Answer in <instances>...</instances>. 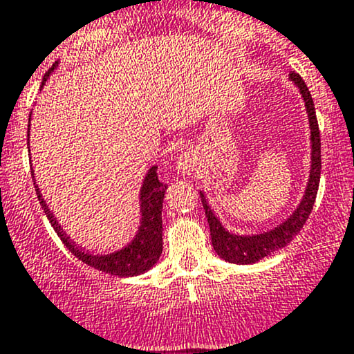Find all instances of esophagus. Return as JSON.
<instances>
[{
  "label": "esophagus",
  "instance_id": "34e87169",
  "mask_svg": "<svg viewBox=\"0 0 354 354\" xmlns=\"http://www.w3.org/2000/svg\"><path fill=\"white\" fill-rule=\"evenodd\" d=\"M197 167V158L194 152H184L177 160V174L178 176H192Z\"/></svg>",
  "mask_w": 354,
  "mask_h": 354
}]
</instances>
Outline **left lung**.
Segmentation results:
<instances>
[{
    "instance_id": "1",
    "label": "left lung",
    "mask_w": 354,
    "mask_h": 354,
    "mask_svg": "<svg viewBox=\"0 0 354 354\" xmlns=\"http://www.w3.org/2000/svg\"><path fill=\"white\" fill-rule=\"evenodd\" d=\"M291 82L295 83L299 90L301 97L304 100L306 113H308L309 122V140H311V165H309V177L308 184H306L303 198L299 201L297 207L289 214L288 219H284L276 227L263 230L257 234H237L230 232L224 227L219 217L216 216L212 207L209 205L205 194L201 190V201L204 205L205 216L210 227V239H212L214 251L221 259L230 264H256L264 257L271 256L272 252L279 251L286 248L296 234L303 229V225L308 221L309 214H311L313 205H315L317 185H319L321 176V138L319 129H317L315 103H313L311 93H309L308 86L303 78L297 73L289 75Z\"/></svg>"
}]
</instances>
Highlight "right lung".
Returning a JSON list of instances; mask_svg holds the SVG:
<instances>
[{"instance_id":"1","label":"right lung","mask_w":354,"mask_h":354,"mask_svg":"<svg viewBox=\"0 0 354 354\" xmlns=\"http://www.w3.org/2000/svg\"><path fill=\"white\" fill-rule=\"evenodd\" d=\"M58 62L55 63L51 68L45 73V78L41 82V88L45 86L46 80L50 75L57 70ZM31 122V113H30ZM30 127V125H28ZM30 137V133H28ZM28 145H30V138H28ZM31 174L35 172L31 170ZM167 185L158 180L157 176V165H152L149 172L145 174L144 182H142L140 194H138V204H140V222H138V229L135 232L133 239L129 244L124 245L118 251L109 252V254H95L90 252L88 249H83L80 244H77L73 239H70L68 234L65 229L58 224L57 217L53 216L48 204L41 196V190L38 189L37 180H35V190L39 204H41L43 210H45L46 217H48L50 224L57 230L59 239L63 244L70 249L75 257L85 263L90 268L98 269V271L110 274V276L117 277H133L138 274H144L152 269L153 266L158 263L162 254V205H164Z\"/></svg>"}]
</instances>
